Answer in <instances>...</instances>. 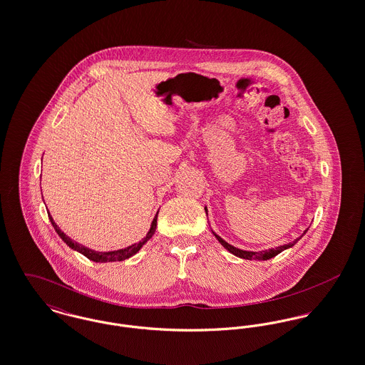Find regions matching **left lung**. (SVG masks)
I'll return each mask as SVG.
<instances>
[{"label": "left lung", "mask_w": 365, "mask_h": 365, "mask_svg": "<svg viewBox=\"0 0 365 365\" xmlns=\"http://www.w3.org/2000/svg\"><path fill=\"white\" fill-rule=\"evenodd\" d=\"M205 212H207V215H208V209H207V207H205ZM308 230H309V228H307V230L304 231V234H302L301 237H298L293 242L287 243V245H282V246H278V247H272V249H268V250H261V252H250V250L238 249V247H235V246H232V245L226 242L223 238H220L215 231H212V234L216 237V240H217L219 242L223 245V247H226L230 253H232V255L237 256V257H241V259H245V260H269V259L278 256L279 253H282L283 250H286V249L294 246L295 243L298 242V241L307 234Z\"/></svg>", "instance_id": "8db88e82"}]
</instances>
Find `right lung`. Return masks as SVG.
Returning <instances> with one entry per match:
<instances>
[{
    "mask_svg": "<svg viewBox=\"0 0 365 365\" xmlns=\"http://www.w3.org/2000/svg\"><path fill=\"white\" fill-rule=\"evenodd\" d=\"M48 215H49L51 223H52V226L54 227L56 232L58 234V237H60L64 242L70 246L71 249H73V250L82 253L88 260L96 261V262H112V261L127 260V259H130L131 256H134V255L138 253L139 250H140V247H142L145 243L148 242V241L153 237V234L156 232L157 215H158V212H157L156 216H155V219H153V222H152V225H150V228H149L146 237H145L142 241H139L138 243H134V245H131V246H127V247H124V249L112 250V252H96V250H93V249H88L85 245H81V243L72 241L70 237L66 235V234L60 230V227L56 225V222L53 220L51 213H48Z\"/></svg>",
    "mask_w": 365,
    "mask_h": 365,
    "instance_id": "1",
    "label": "right lung"
}]
</instances>
